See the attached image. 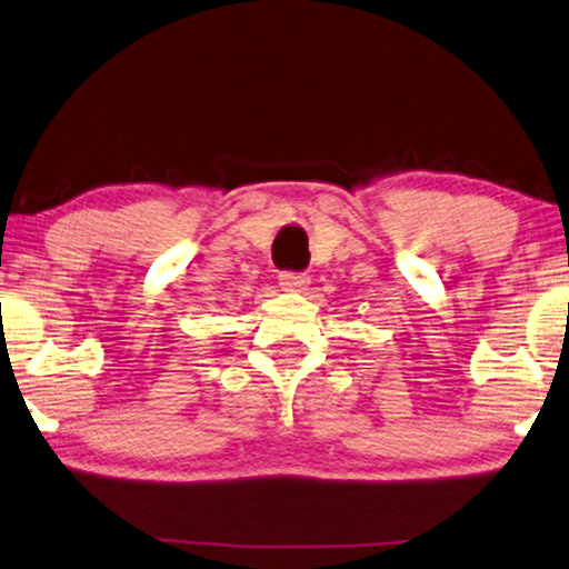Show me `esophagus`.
I'll return each mask as SVG.
<instances>
[{
  "mask_svg": "<svg viewBox=\"0 0 569 569\" xmlns=\"http://www.w3.org/2000/svg\"><path fill=\"white\" fill-rule=\"evenodd\" d=\"M308 273H301V271H281L278 273V283H281L286 291H303V288L308 286Z\"/></svg>",
  "mask_w": 569,
  "mask_h": 569,
  "instance_id": "1",
  "label": "esophagus"
}]
</instances>
